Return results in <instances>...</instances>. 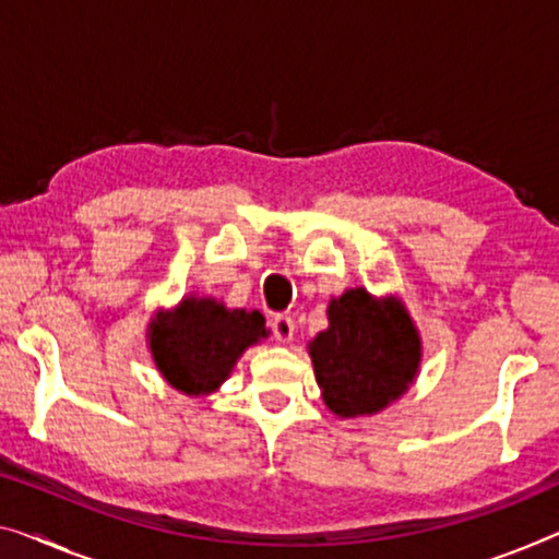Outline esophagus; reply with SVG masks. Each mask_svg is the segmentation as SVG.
Returning <instances> with one entry per match:
<instances>
[{"instance_id": "esophagus-1", "label": "esophagus", "mask_w": 559, "mask_h": 559, "mask_svg": "<svg viewBox=\"0 0 559 559\" xmlns=\"http://www.w3.org/2000/svg\"><path fill=\"white\" fill-rule=\"evenodd\" d=\"M271 331H273V338L278 341V344H288V341H294V331H296V323L290 316H273L271 319Z\"/></svg>"}]
</instances>
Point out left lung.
<instances>
[{
    "mask_svg": "<svg viewBox=\"0 0 559 559\" xmlns=\"http://www.w3.org/2000/svg\"><path fill=\"white\" fill-rule=\"evenodd\" d=\"M329 329L311 344L323 404L336 416H366L386 409L414 384L421 338L396 296L377 298L348 288L329 304Z\"/></svg>",
    "mask_w": 559,
    "mask_h": 559,
    "instance_id": "8db88e82",
    "label": "left lung"
}]
</instances>
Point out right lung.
I'll list each match as a JSON object with an SVG mask.
<instances>
[{
  "mask_svg": "<svg viewBox=\"0 0 559 559\" xmlns=\"http://www.w3.org/2000/svg\"><path fill=\"white\" fill-rule=\"evenodd\" d=\"M265 336V319L258 311L198 296H186L173 311H157L147 326L157 371L188 396L213 394L240 354Z\"/></svg>",
  "mask_w": 559,
  "mask_h": 559,
  "instance_id": "add662e5",
  "label": "right lung"
}]
</instances>
